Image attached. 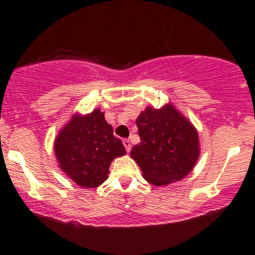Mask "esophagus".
<instances>
[{
	"mask_svg": "<svg viewBox=\"0 0 255 255\" xmlns=\"http://www.w3.org/2000/svg\"><path fill=\"white\" fill-rule=\"evenodd\" d=\"M123 144L125 146V149H127V152L128 153L131 151V141L128 140V139H124L123 140Z\"/></svg>",
	"mask_w": 255,
	"mask_h": 255,
	"instance_id": "1",
	"label": "esophagus"
}]
</instances>
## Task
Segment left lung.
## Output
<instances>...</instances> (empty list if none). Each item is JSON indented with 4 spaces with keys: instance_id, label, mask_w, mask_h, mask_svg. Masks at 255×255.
<instances>
[{
    "instance_id": "1",
    "label": "left lung",
    "mask_w": 255,
    "mask_h": 255,
    "mask_svg": "<svg viewBox=\"0 0 255 255\" xmlns=\"http://www.w3.org/2000/svg\"><path fill=\"white\" fill-rule=\"evenodd\" d=\"M135 123L140 142L132 147L130 155L148 183L168 186L193 170L201 153L198 132L173 104L160 109L146 107Z\"/></svg>"
}]
</instances>
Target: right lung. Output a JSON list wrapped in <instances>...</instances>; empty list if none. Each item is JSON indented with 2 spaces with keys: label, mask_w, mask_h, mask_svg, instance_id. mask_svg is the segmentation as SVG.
I'll list each match as a JSON object with an SVG mask.
<instances>
[{
  "label": "right lung",
  "mask_w": 255,
  "mask_h": 255,
  "mask_svg": "<svg viewBox=\"0 0 255 255\" xmlns=\"http://www.w3.org/2000/svg\"><path fill=\"white\" fill-rule=\"evenodd\" d=\"M58 166L72 181L92 189L108 179L114 159L127 154L124 145L114 135L100 109L90 114L75 113L54 138Z\"/></svg>",
  "instance_id": "obj_1"
}]
</instances>
